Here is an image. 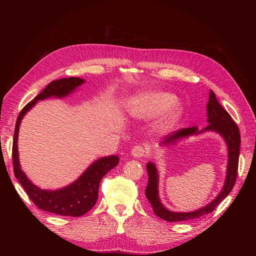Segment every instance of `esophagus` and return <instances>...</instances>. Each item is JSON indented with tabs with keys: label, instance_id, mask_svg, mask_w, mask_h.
Listing matches in <instances>:
<instances>
[{
	"label": "esophagus",
	"instance_id": "esophagus-1",
	"mask_svg": "<svg viewBox=\"0 0 256 256\" xmlns=\"http://www.w3.org/2000/svg\"><path fill=\"white\" fill-rule=\"evenodd\" d=\"M145 152H146L145 148L141 145H136L132 150H131V154H132L134 158H142L145 154Z\"/></svg>",
	"mask_w": 256,
	"mask_h": 256
}]
</instances>
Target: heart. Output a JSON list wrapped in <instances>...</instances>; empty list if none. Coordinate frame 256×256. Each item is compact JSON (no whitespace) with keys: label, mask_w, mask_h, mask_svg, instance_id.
I'll use <instances>...</instances> for the list:
<instances>
[{"label":"heart","mask_w":256,"mask_h":256,"mask_svg":"<svg viewBox=\"0 0 256 256\" xmlns=\"http://www.w3.org/2000/svg\"><path fill=\"white\" fill-rule=\"evenodd\" d=\"M127 111L131 118L138 120H152L162 112L154 128L159 134H168L180 122L184 108L170 92H144L130 98Z\"/></svg>","instance_id":"heart-1"}]
</instances>
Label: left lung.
I'll use <instances>...</instances> for the list:
<instances>
[{
    "label": "left lung",
    "instance_id": "left-lung-1",
    "mask_svg": "<svg viewBox=\"0 0 256 256\" xmlns=\"http://www.w3.org/2000/svg\"><path fill=\"white\" fill-rule=\"evenodd\" d=\"M207 122L208 125L200 130L198 127L184 128L182 130L175 131L171 134L166 136V140L161 142L160 146H171L175 145L180 141L187 138L192 136H198L200 134L207 132V131H214L222 136L228 147V166H226V175L224 180L222 190L219 192L210 203L203 206L202 208L196 209L193 212H173L168 209L161 203L159 198V173L156 164L154 162H148L146 166L147 173H148V184L145 189V194L148 202L150 203L154 212L159 218L168 222H178L186 221L191 219H196L204 214H210L214 209L218 206L222 200L226 198L230 192L233 189L238 170V160H239V150H240V134L238 126L235 122L232 120L230 115L223 109V106L219 104L214 92L210 90L209 92L208 104H207Z\"/></svg>",
    "mask_w": 256,
    "mask_h": 256
}]
</instances>
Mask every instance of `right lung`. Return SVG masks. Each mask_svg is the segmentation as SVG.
<instances>
[{"mask_svg":"<svg viewBox=\"0 0 256 256\" xmlns=\"http://www.w3.org/2000/svg\"><path fill=\"white\" fill-rule=\"evenodd\" d=\"M83 83H85L84 79L76 78V76L52 81L40 95L34 98L33 102H28L23 108L17 118L16 128H14L12 141V162L14 176H16L22 187L24 188L30 198L33 200V203L38 208L58 216H80L90 210L97 202L100 180L113 168L118 164L120 157L113 154V156L97 159L85 170L79 176L78 180H76L66 187L56 190L42 189L30 182L26 174L21 168L18 152L19 128L26 114L32 108H34L38 102L52 97H67L72 94Z\"/></svg>","mask_w":256,"mask_h":256,"instance_id":"right-lung-1","label":"right lung"}]
</instances>
